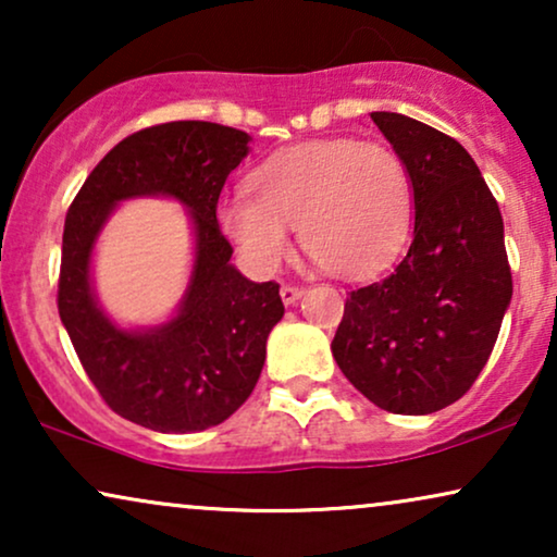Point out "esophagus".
Masks as SVG:
<instances>
[{
    "label": "esophagus",
    "mask_w": 557,
    "mask_h": 557,
    "mask_svg": "<svg viewBox=\"0 0 557 557\" xmlns=\"http://www.w3.org/2000/svg\"><path fill=\"white\" fill-rule=\"evenodd\" d=\"M301 296H304V288L299 286H281V299H284L286 307H294Z\"/></svg>",
    "instance_id": "34e87169"
}]
</instances>
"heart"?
<instances>
[{
	"label": "heart",
	"instance_id": "1",
	"mask_svg": "<svg viewBox=\"0 0 557 557\" xmlns=\"http://www.w3.org/2000/svg\"><path fill=\"white\" fill-rule=\"evenodd\" d=\"M250 195L218 210L220 227L256 271L269 273L292 250V231L330 273L370 276L406 240L413 215L408 164L385 144L317 139L265 159Z\"/></svg>",
	"mask_w": 557,
	"mask_h": 557
}]
</instances>
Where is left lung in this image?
Returning <instances> with one entry per match:
<instances>
[{
  "label": "left lung",
  "instance_id": "left-lung-1",
  "mask_svg": "<svg viewBox=\"0 0 557 557\" xmlns=\"http://www.w3.org/2000/svg\"><path fill=\"white\" fill-rule=\"evenodd\" d=\"M413 182V240L347 296L332 355L377 408L429 416L474 385L512 301L499 205L467 149L429 124L372 111Z\"/></svg>",
  "mask_w": 557,
  "mask_h": 557
}]
</instances>
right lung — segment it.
Instances as JSON below:
<instances>
[{"instance_id": "right-lung-1", "label": "right lung", "mask_w": 557, "mask_h": 557, "mask_svg": "<svg viewBox=\"0 0 557 557\" xmlns=\"http://www.w3.org/2000/svg\"><path fill=\"white\" fill-rule=\"evenodd\" d=\"M250 136L210 121H172L119 141L67 210L58 311L83 370L126 421L195 433L231 418L261 377L265 339L284 317L278 284H256L231 263L218 197L248 157ZM166 196L188 210L194 271L170 320L121 327L92 286V250L121 201Z\"/></svg>"}]
</instances>
